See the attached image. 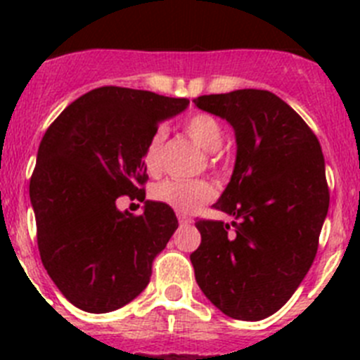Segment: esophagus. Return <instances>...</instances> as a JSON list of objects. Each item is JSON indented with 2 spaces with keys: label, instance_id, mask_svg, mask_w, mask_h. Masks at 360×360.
<instances>
[{
  "label": "esophagus",
  "instance_id": "esophagus-1",
  "mask_svg": "<svg viewBox=\"0 0 360 360\" xmlns=\"http://www.w3.org/2000/svg\"><path fill=\"white\" fill-rule=\"evenodd\" d=\"M178 221H180V225H191L193 224V218L187 214H184V212H178Z\"/></svg>",
  "mask_w": 360,
  "mask_h": 360
}]
</instances>
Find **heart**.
<instances>
[{
    "instance_id": "obj_1",
    "label": "heart",
    "mask_w": 360,
    "mask_h": 360,
    "mask_svg": "<svg viewBox=\"0 0 360 360\" xmlns=\"http://www.w3.org/2000/svg\"><path fill=\"white\" fill-rule=\"evenodd\" d=\"M184 129L191 141L209 155L219 151L224 144V128L218 119L209 113H196L189 117L184 124ZM164 139V129H157L149 136L144 151V164L149 173H155L160 167V151ZM151 196L157 202L169 205L174 211L189 212L214 198V187L205 180H164L153 187Z\"/></svg>"
}]
</instances>
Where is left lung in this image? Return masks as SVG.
Wrapping results in <instances>:
<instances>
[{
	"mask_svg": "<svg viewBox=\"0 0 360 360\" xmlns=\"http://www.w3.org/2000/svg\"><path fill=\"white\" fill-rule=\"evenodd\" d=\"M195 104L227 120L236 139L231 182L214 203L234 219L196 221V283L225 316L265 319L292 297L316 257L330 203L321 144L270 91L202 95Z\"/></svg>",
	"mask_w": 360,
	"mask_h": 360,
	"instance_id": "obj_1",
	"label": "left lung"
}]
</instances>
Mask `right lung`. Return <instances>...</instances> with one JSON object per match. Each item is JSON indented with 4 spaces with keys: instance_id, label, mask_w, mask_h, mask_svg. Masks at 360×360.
Listing matches in <instances>:
<instances>
[{
    "instance_id": "1",
    "label": "right lung",
    "mask_w": 360,
    "mask_h": 360,
    "mask_svg": "<svg viewBox=\"0 0 360 360\" xmlns=\"http://www.w3.org/2000/svg\"><path fill=\"white\" fill-rule=\"evenodd\" d=\"M187 98L103 86L70 104L46 129L30 180L41 262L73 307L106 314L148 287L157 254L178 229L169 205L146 200L144 151L158 124ZM122 194L145 202L122 213Z\"/></svg>"
}]
</instances>
